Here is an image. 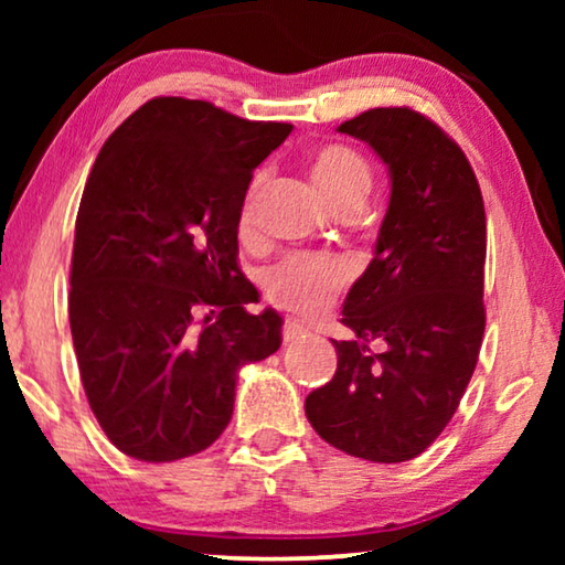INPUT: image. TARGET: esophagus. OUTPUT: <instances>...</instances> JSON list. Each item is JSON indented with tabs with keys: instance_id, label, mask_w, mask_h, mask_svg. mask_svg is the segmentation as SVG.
Masks as SVG:
<instances>
[{
	"instance_id": "34e87169",
	"label": "esophagus",
	"mask_w": 565,
	"mask_h": 565,
	"mask_svg": "<svg viewBox=\"0 0 565 565\" xmlns=\"http://www.w3.org/2000/svg\"><path fill=\"white\" fill-rule=\"evenodd\" d=\"M308 334V329L298 321H285L282 327V342H296V339H303Z\"/></svg>"
}]
</instances>
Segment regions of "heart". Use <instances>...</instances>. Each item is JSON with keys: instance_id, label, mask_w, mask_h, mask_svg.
<instances>
[{"instance_id": "b5f03b06", "label": "heart", "mask_w": 565, "mask_h": 565, "mask_svg": "<svg viewBox=\"0 0 565 565\" xmlns=\"http://www.w3.org/2000/svg\"><path fill=\"white\" fill-rule=\"evenodd\" d=\"M311 177L323 200L334 211L362 207L370 192V169L365 159L344 146H323L311 157ZM265 188V174L254 177L242 207V234H249L254 207ZM350 280V267L337 257L321 254H290L265 275V292L275 306L292 313H319L334 303L339 290Z\"/></svg>"}]
</instances>
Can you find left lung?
<instances>
[{"mask_svg": "<svg viewBox=\"0 0 565 565\" xmlns=\"http://www.w3.org/2000/svg\"><path fill=\"white\" fill-rule=\"evenodd\" d=\"M391 174L375 257L344 300L337 373L306 416L337 450L404 462L443 435L473 375L486 308V211L473 167L412 107H375L339 126Z\"/></svg>", "mask_w": 565, "mask_h": 565, "instance_id": "1", "label": "left lung"}]
</instances>
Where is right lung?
Wrapping results in <instances>:
<instances>
[{
    "label": "right lung",
    "instance_id": "obj_1",
    "mask_svg": "<svg viewBox=\"0 0 565 565\" xmlns=\"http://www.w3.org/2000/svg\"><path fill=\"white\" fill-rule=\"evenodd\" d=\"M292 130L205 99L153 97L115 128L84 188L68 323L107 439L146 462L211 447L238 370L280 350L282 316L246 311L238 269L252 172Z\"/></svg>",
    "mask_w": 565,
    "mask_h": 565
}]
</instances>
